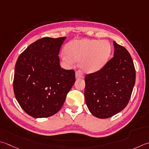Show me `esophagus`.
Instances as JSON below:
<instances>
[{"label":"esophagus","mask_w":149,"mask_h":149,"mask_svg":"<svg viewBox=\"0 0 149 149\" xmlns=\"http://www.w3.org/2000/svg\"><path fill=\"white\" fill-rule=\"evenodd\" d=\"M75 77L77 79H80V78H83V75L81 74V72L80 71H77L75 72Z\"/></svg>","instance_id":"34e87169"}]
</instances>
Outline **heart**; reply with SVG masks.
<instances>
[{
    "label": "heart",
    "mask_w": 149,
    "mask_h": 149,
    "mask_svg": "<svg viewBox=\"0 0 149 149\" xmlns=\"http://www.w3.org/2000/svg\"><path fill=\"white\" fill-rule=\"evenodd\" d=\"M66 54H62V59L72 65L81 63V68L85 73L100 70L109 62L112 54V46L105 40L84 39L70 42L65 48Z\"/></svg>",
    "instance_id": "heart-1"
}]
</instances>
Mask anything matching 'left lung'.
<instances>
[{
    "mask_svg": "<svg viewBox=\"0 0 149 149\" xmlns=\"http://www.w3.org/2000/svg\"><path fill=\"white\" fill-rule=\"evenodd\" d=\"M113 57L100 71L86 75L84 97L95 117L106 119L123 110L130 100L136 70L129 52L113 41Z\"/></svg>",
    "mask_w": 149,
    "mask_h": 149,
    "instance_id": "obj_1",
    "label": "left lung"
}]
</instances>
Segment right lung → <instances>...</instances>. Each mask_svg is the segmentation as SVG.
I'll list each match as a JSON object with an SVG mask.
<instances>
[{
	"instance_id": "1",
	"label": "right lung",
	"mask_w": 149,
	"mask_h": 149,
	"mask_svg": "<svg viewBox=\"0 0 149 149\" xmlns=\"http://www.w3.org/2000/svg\"><path fill=\"white\" fill-rule=\"evenodd\" d=\"M66 38H42L31 44L17 59L14 94L31 117L48 118L59 112L75 83L74 71L60 66L59 53Z\"/></svg>"
}]
</instances>
